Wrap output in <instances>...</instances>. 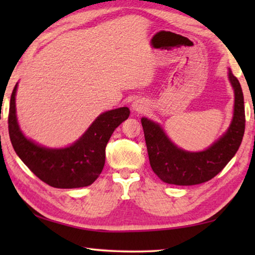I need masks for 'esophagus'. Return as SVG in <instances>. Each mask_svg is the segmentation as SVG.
Returning a JSON list of instances; mask_svg holds the SVG:
<instances>
[{
  "label": "esophagus",
  "mask_w": 255,
  "mask_h": 255,
  "mask_svg": "<svg viewBox=\"0 0 255 255\" xmlns=\"http://www.w3.org/2000/svg\"><path fill=\"white\" fill-rule=\"evenodd\" d=\"M145 103L141 101V100H136L135 102L132 103V109L137 111V112H141L145 110Z\"/></svg>",
  "instance_id": "obj_1"
}]
</instances>
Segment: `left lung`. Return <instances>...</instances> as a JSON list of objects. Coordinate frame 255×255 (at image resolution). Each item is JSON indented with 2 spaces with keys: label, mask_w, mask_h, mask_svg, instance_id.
<instances>
[{
  "label": "left lung",
  "mask_w": 255,
  "mask_h": 255,
  "mask_svg": "<svg viewBox=\"0 0 255 255\" xmlns=\"http://www.w3.org/2000/svg\"><path fill=\"white\" fill-rule=\"evenodd\" d=\"M228 76L235 92L234 117L225 135L204 152L190 153L178 148L157 124L141 119L149 164L163 182L176 185L204 183L217 175L236 154L245 130L244 97L232 71Z\"/></svg>",
  "instance_id": "obj_1"
}]
</instances>
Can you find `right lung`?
Returning a JSON list of instances; mask_svg holds the SVG:
<instances>
[{"label": "right lung", "instance_id": "right-lung-1", "mask_svg": "<svg viewBox=\"0 0 255 255\" xmlns=\"http://www.w3.org/2000/svg\"><path fill=\"white\" fill-rule=\"evenodd\" d=\"M15 84L8 110V135L15 153L32 173L50 187L72 189L92 184L103 170L106 146L112 132L125 122L127 107L99 116L75 144L62 149H49L34 144L21 132L15 116Z\"/></svg>", "mask_w": 255, "mask_h": 255}]
</instances>
